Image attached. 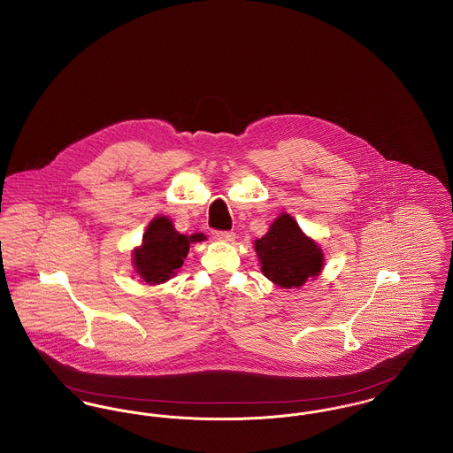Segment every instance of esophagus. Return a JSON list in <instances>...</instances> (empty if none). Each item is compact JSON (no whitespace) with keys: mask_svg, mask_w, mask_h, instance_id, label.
<instances>
[{"mask_svg":"<svg viewBox=\"0 0 453 453\" xmlns=\"http://www.w3.org/2000/svg\"><path fill=\"white\" fill-rule=\"evenodd\" d=\"M213 238L219 240V242H224V243H231V242H234L236 234L231 233V231H215Z\"/></svg>","mask_w":453,"mask_h":453,"instance_id":"esophagus-1","label":"esophagus"}]
</instances>
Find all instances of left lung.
Masks as SVG:
<instances>
[{
  "mask_svg": "<svg viewBox=\"0 0 453 453\" xmlns=\"http://www.w3.org/2000/svg\"><path fill=\"white\" fill-rule=\"evenodd\" d=\"M260 271L279 288L291 289L317 278L324 267L322 248L309 238L289 213H280L269 231L255 240Z\"/></svg>",
  "mask_w": 453,
  "mask_h": 453,
  "instance_id": "8db88e82",
  "label": "left lung"
}]
</instances>
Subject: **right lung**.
Instances as JSON below:
<instances>
[{
    "mask_svg": "<svg viewBox=\"0 0 453 453\" xmlns=\"http://www.w3.org/2000/svg\"><path fill=\"white\" fill-rule=\"evenodd\" d=\"M207 236L195 233L191 236L175 231L174 224L165 215H157L146 227L142 242L133 251L136 274L148 284H160L182 267L189 244L205 242Z\"/></svg>",
    "mask_w": 453,
    "mask_h": 453,
    "instance_id": "right-lung-1",
    "label": "right lung"
}]
</instances>
